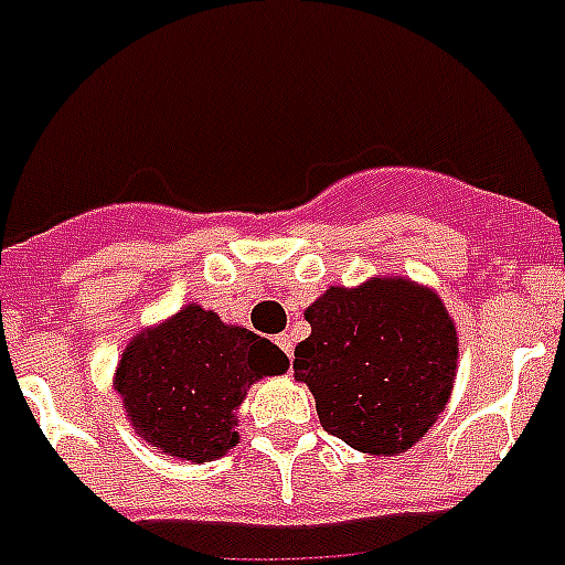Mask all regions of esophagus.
Listing matches in <instances>:
<instances>
[{
	"label": "esophagus",
	"instance_id": "esophagus-1",
	"mask_svg": "<svg viewBox=\"0 0 565 565\" xmlns=\"http://www.w3.org/2000/svg\"><path fill=\"white\" fill-rule=\"evenodd\" d=\"M275 343L281 345L284 354H287V358L292 361V337L290 334H278V337H275Z\"/></svg>",
	"mask_w": 565,
	"mask_h": 565
}]
</instances>
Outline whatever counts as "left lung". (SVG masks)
<instances>
[{"label": "left lung", "instance_id": "8db88e82", "mask_svg": "<svg viewBox=\"0 0 565 565\" xmlns=\"http://www.w3.org/2000/svg\"><path fill=\"white\" fill-rule=\"evenodd\" d=\"M305 319L292 370L317 398L322 428L345 446L393 457L416 446L446 411L457 331L446 305L407 278L331 287Z\"/></svg>", "mask_w": 565, "mask_h": 565}]
</instances>
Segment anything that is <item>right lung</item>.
Listing matches in <instances>:
<instances>
[{
	"label": "right lung",
	"instance_id": "right-lung-1",
	"mask_svg": "<svg viewBox=\"0 0 565 565\" xmlns=\"http://www.w3.org/2000/svg\"><path fill=\"white\" fill-rule=\"evenodd\" d=\"M287 366V354L266 337L188 305L128 343L114 390L149 446L204 463L237 446L234 413L248 386Z\"/></svg>",
	"mask_w": 565,
	"mask_h": 565
}]
</instances>
